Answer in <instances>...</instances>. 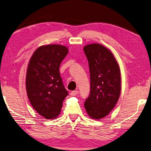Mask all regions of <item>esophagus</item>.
I'll list each match as a JSON object with an SVG mask.
<instances>
[{
	"label": "esophagus",
	"mask_w": 151,
	"mask_h": 151,
	"mask_svg": "<svg viewBox=\"0 0 151 151\" xmlns=\"http://www.w3.org/2000/svg\"><path fill=\"white\" fill-rule=\"evenodd\" d=\"M78 93V91H77V90H75V91H72L70 93V95L71 96H77V94Z\"/></svg>",
	"instance_id": "obj_1"
}]
</instances>
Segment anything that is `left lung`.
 <instances>
[{"mask_svg":"<svg viewBox=\"0 0 151 151\" xmlns=\"http://www.w3.org/2000/svg\"><path fill=\"white\" fill-rule=\"evenodd\" d=\"M90 73V94L84 106L89 117L100 119L109 114L119 98L121 71L112 52L99 44L83 47Z\"/></svg>","mask_w":151,"mask_h":151,"instance_id":"obj_1","label":"left lung"}]
</instances>
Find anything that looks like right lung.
<instances>
[{"mask_svg": "<svg viewBox=\"0 0 151 151\" xmlns=\"http://www.w3.org/2000/svg\"><path fill=\"white\" fill-rule=\"evenodd\" d=\"M68 53L66 46L50 44L38 47L29 62L26 92L32 106L47 119L60 115L68 95L60 74V65Z\"/></svg>", "mask_w": 151, "mask_h": 151, "instance_id": "add662e5", "label": "right lung"}]
</instances>
